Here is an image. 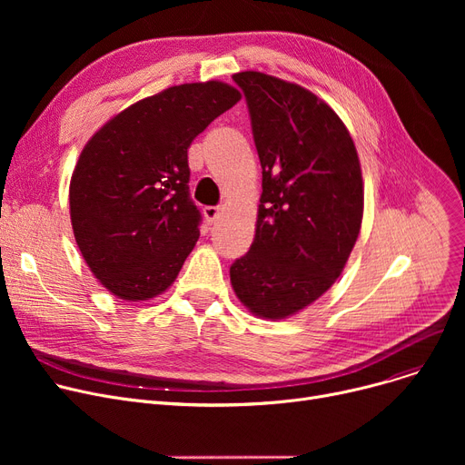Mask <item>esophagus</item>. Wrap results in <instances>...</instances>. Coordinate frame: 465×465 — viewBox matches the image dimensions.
Segmentation results:
<instances>
[{"label": "esophagus", "mask_w": 465, "mask_h": 465, "mask_svg": "<svg viewBox=\"0 0 465 465\" xmlns=\"http://www.w3.org/2000/svg\"><path fill=\"white\" fill-rule=\"evenodd\" d=\"M203 214H205L207 224H213L214 220L218 218V214H220V209H218V207H205V209H203Z\"/></svg>", "instance_id": "esophagus-1"}]
</instances>
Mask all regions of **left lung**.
<instances>
[{"instance_id": "8db88e82", "label": "left lung", "mask_w": 465, "mask_h": 465, "mask_svg": "<svg viewBox=\"0 0 465 465\" xmlns=\"http://www.w3.org/2000/svg\"><path fill=\"white\" fill-rule=\"evenodd\" d=\"M262 165L249 252L230 267L237 298L263 319L305 309L343 272L360 233L363 184L356 146L330 105L309 90L242 71Z\"/></svg>"}]
</instances>
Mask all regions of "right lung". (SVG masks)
Here are the masks:
<instances>
[{"label": "right lung", "mask_w": 465, "mask_h": 465, "mask_svg": "<svg viewBox=\"0 0 465 465\" xmlns=\"http://www.w3.org/2000/svg\"><path fill=\"white\" fill-rule=\"evenodd\" d=\"M241 94L224 83L171 86L95 132L69 184L71 226L90 272L120 300L156 298L200 237L188 146Z\"/></svg>", "instance_id": "right-lung-1"}]
</instances>
